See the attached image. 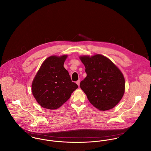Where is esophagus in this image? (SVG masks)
Returning a JSON list of instances; mask_svg holds the SVG:
<instances>
[{"label": "esophagus", "mask_w": 151, "mask_h": 151, "mask_svg": "<svg viewBox=\"0 0 151 151\" xmlns=\"http://www.w3.org/2000/svg\"><path fill=\"white\" fill-rule=\"evenodd\" d=\"M78 86H80V80H78L77 82H76Z\"/></svg>", "instance_id": "34e87169"}]
</instances>
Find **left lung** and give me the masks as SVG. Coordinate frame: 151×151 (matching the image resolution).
Instances as JSON below:
<instances>
[{
  "instance_id": "obj_1",
  "label": "left lung",
  "mask_w": 151,
  "mask_h": 151,
  "mask_svg": "<svg viewBox=\"0 0 151 151\" xmlns=\"http://www.w3.org/2000/svg\"><path fill=\"white\" fill-rule=\"evenodd\" d=\"M80 59L85 65L86 73L80 88L89 102L102 111L114 108L125 91V80L122 71L102 55L80 56Z\"/></svg>"
}]
</instances>
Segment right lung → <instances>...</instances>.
I'll return each instance as SVG.
<instances>
[{"instance_id": "1", "label": "right lung", "mask_w": 151, "mask_h": 151, "mask_svg": "<svg viewBox=\"0 0 151 151\" xmlns=\"http://www.w3.org/2000/svg\"><path fill=\"white\" fill-rule=\"evenodd\" d=\"M67 56L64 55L48 57L32 81V95L42 108L50 110L60 108L78 88L71 81L68 71L63 66Z\"/></svg>"}]
</instances>
